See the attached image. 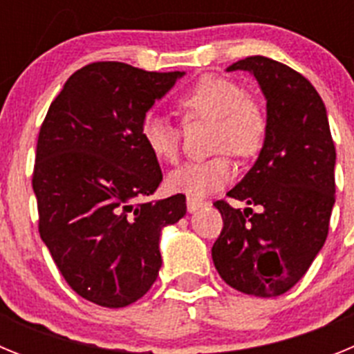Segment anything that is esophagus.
<instances>
[{
	"instance_id": "esophagus-1",
	"label": "esophagus",
	"mask_w": 354,
	"mask_h": 354,
	"mask_svg": "<svg viewBox=\"0 0 354 354\" xmlns=\"http://www.w3.org/2000/svg\"><path fill=\"white\" fill-rule=\"evenodd\" d=\"M186 205H187V212H195V211H198V209L204 207V205H207V202H204V200H198V198H187Z\"/></svg>"
}]
</instances>
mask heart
<instances>
[{
	"label": "heart",
	"mask_w": 354,
	"mask_h": 354,
	"mask_svg": "<svg viewBox=\"0 0 354 354\" xmlns=\"http://www.w3.org/2000/svg\"><path fill=\"white\" fill-rule=\"evenodd\" d=\"M184 120H212V150L218 156L205 161L186 162L167 177L170 192L187 198H204L227 186L234 177V165L227 152L239 159H252L264 147L268 117L261 102L243 95V88L230 77L207 74L196 80L175 101ZM142 140L156 159L177 161L180 131L165 118L149 113L142 122Z\"/></svg>",
	"instance_id": "1"
}]
</instances>
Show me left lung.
Here are the masks:
<instances>
[{
  "label": "left lung",
  "mask_w": 354,
  "mask_h": 354,
  "mask_svg": "<svg viewBox=\"0 0 354 354\" xmlns=\"http://www.w3.org/2000/svg\"><path fill=\"white\" fill-rule=\"evenodd\" d=\"M227 71H248L257 80L268 136L255 165L227 193L259 212L214 202L223 230L212 245V262L230 287L271 298L301 280L326 241L335 145L323 99L299 72L266 56H248Z\"/></svg>",
  "instance_id": "1"
}]
</instances>
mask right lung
Returning <instances> with one entry per match:
<instances>
[{"label": "right lung", "instance_id": "1", "mask_svg": "<svg viewBox=\"0 0 354 354\" xmlns=\"http://www.w3.org/2000/svg\"><path fill=\"white\" fill-rule=\"evenodd\" d=\"M184 72L95 62L64 84L37 142L39 232L65 282L108 308L138 301L161 268L159 237L186 196L136 204L162 180L142 122Z\"/></svg>", "mask_w": 354, "mask_h": 354}]
</instances>
